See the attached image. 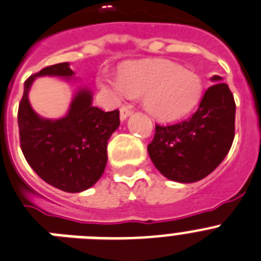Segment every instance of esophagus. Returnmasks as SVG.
I'll use <instances>...</instances> for the list:
<instances>
[{"label":"esophagus","mask_w":261,"mask_h":261,"mask_svg":"<svg viewBox=\"0 0 261 261\" xmlns=\"http://www.w3.org/2000/svg\"><path fill=\"white\" fill-rule=\"evenodd\" d=\"M133 114V110H131V108H128V106L123 105L121 108V121H124L126 118L130 117V115Z\"/></svg>","instance_id":"esophagus-1"}]
</instances>
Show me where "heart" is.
I'll use <instances>...</instances> for the list:
<instances>
[{
	"label": "heart",
	"instance_id": "heart-1",
	"mask_svg": "<svg viewBox=\"0 0 261 261\" xmlns=\"http://www.w3.org/2000/svg\"><path fill=\"white\" fill-rule=\"evenodd\" d=\"M99 84L121 89L131 97L144 94V108L159 121L184 117L202 94L201 77L168 60L128 63L118 72L117 83L101 79Z\"/></svg>",
	"mask_w": 261,
	"mask_h": 261
}]
</instances>
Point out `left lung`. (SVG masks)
I'll list each match as a JSON object with an SVG mask.
<instances>
[{"instance_id":"left-lung-1","label":"left lung","mask_w":261,"mask_h":261,"mask_svg":"<svg viewBox=\"0 0 261 261\" xmlns=\"http://www.w3.org/2000/svg\"><path fill=\"white\" fill-rule=\"evenodd\" d=\"M203 94L189 119L171 126L156 124L148 155L158 171L177 182H196L226 158L235 137V101L221 76Z\"/></svg>"}]
</instances>
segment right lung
<instances>
[{
  "label": "right lung",
  "instance_id": "obj_1",
  "mask_svg": "<svg viewBox=\"0 0 261 261\" xmlns=\"http://www.w3.org/2000/svg\"><path fill=\"white\" fill-rule=\"evenodd\" d=\"M69 63L49 65L24 83L18 109L21 148L27 163L47 184L79 193L96 184L108 162V140L119 126V112H102L92 105L93 94L83 88L74 94L68 114L47 119L34 112L29 90L36 77L72 79Z\"/></svg>",
  "mask_w": 261,
  "mask_h": 261
}]
</instances>
